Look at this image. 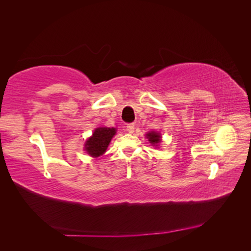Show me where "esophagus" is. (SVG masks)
<instances>
[{
  "label": "esophagus",
  "instance_id": "34e87169",
  "mask_svg": "<svg viewBox=\"0 0 251 251\" xmlns=\"http://www.w3.org/2000/svg\"><path fill=\"white\" fill-rule=\"evenodd\" d=\"M134 128H135V126L133 124H128L126 125V131L128 133H133L134 132Z\"/></svg>",
  "mask_w": 251,
  "mask_h": 251
}]
</instances>
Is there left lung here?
<instances>
[{
    "instance_id": "obj_1",
    "label": "left lung",
    "mask_w": 251,
    "mask_h": 251,
    "mask_svg": "<svg viewBox=\"0 0 251 251\" xmlns=\"http://www.w3.org/2000/svg\"><path fill=\"white\" fill-rule=\"evenodd\" d=\"M146 136H147V138L149 139L150 143L153 144L154 147H158V144L161 142V134L160 133L151 131V132H149Z\"/></svg>"
}]
</instances>
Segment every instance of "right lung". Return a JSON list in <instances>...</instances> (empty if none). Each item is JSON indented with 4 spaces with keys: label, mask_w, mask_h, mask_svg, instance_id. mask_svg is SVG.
<instances>
[{
    "label": "right lung",
    "mask_w": 251,
    "mask_h": 251,
    "mask_svg": "<svg viewBox=\"0 0 251 251\" xmlns=\"http://www.w3.org/2000/svg\"><path fill=\"white\" fill-rule=\"evenodd\" d=\"M116 134L115 127H96L93 135L86 141L85 151L92 157H100L104 154L109 144Z\"/></svg>",
    "instance_id": "right-lung-1"
}]
</instances>
